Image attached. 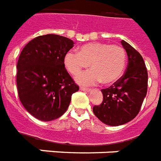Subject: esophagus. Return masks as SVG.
I'll return each mask as SVG.
<instances>
[{
	"mask_svg": "<svg viewBox=\"0 0 161 161\" xmlns=\"http://www.w3.org/2000/svg\"><path fill=\"white\" fill-rule=\"evenodd\" d=\"M80 89V90H81V91H91V89H90V88H86V87H83V86H81Z\"/></svg>",
	"mask_w": 161,
	"mask_h": 161,
	"instance_id": "34e87169",
	"label": "esophagus"
}]
</instances>
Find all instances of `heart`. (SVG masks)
I'll return each instance as SVG.
<instances>
[{"label": "heart", "mask_w": 161, "mask_h": 161, "mask_svg": "<svg viewBox=\"0 0 161 161\" xmlns=\"http://www.w3.org/2000/svg\"><path fill=\"white\" fill-rule=\"evenodd\" d=\"M126 52L121 46L91 42L81 46L79 52L69 51L65 56V68L71 75L79 74L91 64L92 70L77 76L82 85H94L101 80L110 85L120 78L126 64Z\"/></svg>", "instance_id": "1"}]
</instances>
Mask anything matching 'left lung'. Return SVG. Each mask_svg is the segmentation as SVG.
<instances>
[{
    "label": "left lung",
    "mask_w": 161,
    "mask_h": 161,
    "mask_svg": "<svg viewBox=\"0 0 161 161\" xmlns=\"http://www.w3.org/2000/svg\"><path fill=\"white\" fill-rule=\"evenodd\" d=\"M121 44L128 56L125 74L109 88L102 89L103 101L93 112L103 123L117 126L138 115L147 93L148 73L142 56L129 43Z\"/></svg>",
    "instance_id": "left-lung-1"
}]
</instances>
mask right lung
Segmentation results:
<instances>
[{
  "mask_svg": "<svg viewBox=\"0 0 161 161\" xmlns=\"http://www.w3.org/2000/svg\"><path fill=\"white\" fill-rule=\"evenodd\" d=\"M74 42L58 35L40 36L29 42L17 61L19 99L36 119L50 121L60 117L79 91L65 68V56Z\"/></svg>",
  "mask_w": 161,
  "mask_h": 161,
  "instance_id": "right-lung-1",
  "label": "right lung"
}]
</instances>
